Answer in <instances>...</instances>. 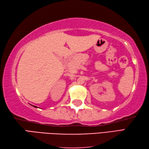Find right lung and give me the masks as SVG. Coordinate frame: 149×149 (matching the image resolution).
Returning a JSON list of instances; mask_svg holds the SVG:
<instances>
[{"label": "right lung", "mask_w": 149, "mask_h": 149, "mask_svg": "<svg viewBox=\"0 0 149 149\" xmlns=\"http://www.w3.org/2000/svg\"><path fill=\"white\" fill-rule=\"evenodd\" d=\"M34 106V107H37L36 106Z\"/></svg>", "instance_id": "obj_1"}]
</instances>
